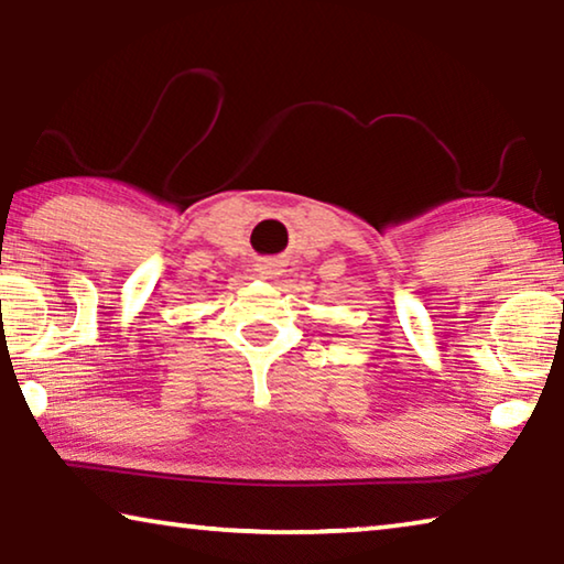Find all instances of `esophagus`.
<instances>
[{"mask_svg": "<svg viewBox=\"0 0 564 564\" xmlns=\"http://www.w3.org/2000/svg\"><path fill=\"white\" fill-rule=\"evenodd\" d=\"M273 271H275V263H263V265H259V273L263 275V279H271V275H275Z\"/></svg>", "mask_w": 564, "mask_h": 564, "instance_id": "1", "label": "esophagus"}]
</instances>
